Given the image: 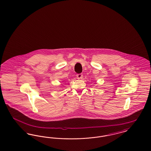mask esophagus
Masks as SVG:
<instances>
[{
  "instance_id": "34e87169",
  "label": "esophagus",
  "mask_w": 151,
  "mask_h": 151,
  "mask_svg": "<svg viewBox=\"0 0 151 151\" xmlns=\"http://www.w3.org/2000/svg\"><path fill=\"white\" fill-rule=\"evenodd\" d=\"M76 76L78 79H81V78H83V74L82 73H78L76 75Z\"/></svg>"
}]
</instances>
